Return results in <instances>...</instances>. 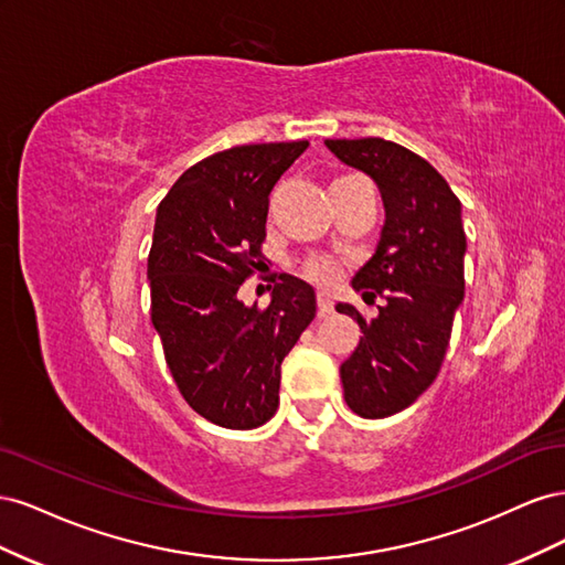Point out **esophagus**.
Masks as SVG:
<instances>
[{"instance_id":"34e87169","label":"esophagus","mask_w":565,"mask_h":565,"mask_svg":"<svg viewBox=\"0 0 565 565\" xmlns=\"http://www.w3.org/2000/svg\"><path fill=\"white\" fill-rule=\"evenodd\" d=\"M334 311V301L328 292H318V316H330Z\"/></svg>"}]
</instances>
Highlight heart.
<instances>
[{
	"label": "heart",
	"instance_id": "heart-1",
	"mask_svg": "<svg viewBox=\"0 0 565 565\" xmlns=\"http://www.w3.org/2000/svg\"><path fill=\"white\" fill-rule=\"evenodd\" d=\"M303 273L316 282H332L339 276V268L334 262L316 256V259H309L303 264Z\"/></svg>",
	"mask_w": 565,
	"mask_h": 565
}]
</instances>
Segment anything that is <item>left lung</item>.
I'll return each instance as SVG.
<instances>
[{"label":"left lung","mask_w":565,"mask_h":565,"mask_svg":"<svg viewBox=\"0 0 565 565\" xmlns=\"http://www.w3.org/2000/svg\"><path fill=\"white\" fill-rule=\"evenodd\" d=\"M324 146L377 183L386 212L377 249L351 280L365 299L380 295L386 303L372 320L337 303L363 330L339 367L347 405L365 419H384L413 405L446 358L465 299L461 202L429 162L398 143L328 139Z\"/></svg>","instance_id":"left-lung-1"}]
</instances>
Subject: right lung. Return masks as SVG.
<instances>
[{
	"label": "right lung",
	"mask_w": 565,
	"mask_h": 565,
	"mask_svg": "<svg viewBox=\"0 0 565 565\" xmlns=\"http://www.w3.org/2000/svg\"><path fill=\"white\" fill-rule=\"evenodd\" d=\"M306 148L214 152L185 169L156 214L150 318L185 403L226 429H256L276 415L280 365L316 318L313 287L287 273L266 309L237 297L262 268L273 185Z\"/></svg>",
	"instance_id": "add662e5"
}]
</instances>
